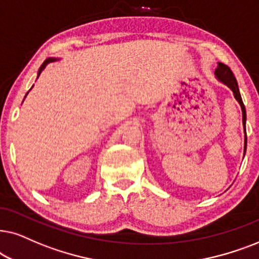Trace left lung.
Instances as JSON below:
<instances>
[{
    "instance_id": "1",
    "label": "left lung",
    "mask_w": 259,
    "mask_h": 259,
    "mask_svg": "<svg viewBox=\"0 0 259 259\" xmlns=\"http://www.w3.org/2000/svg\"><path fill=\"white\" fill-rule=\"evenodd\" d=\"M215 75L219 80H222L224 84L229 86V88L232 90L234 98L237 99L238 103H239L240 106H242V111H243V124L244 127H245V120H246V112H245V106H244V103L242 101V97H240L239 94V89H238V84L236 80V77H234L233 72L231 71V68L227 66V65L223 64V63H218L215 68ZM245 149H246V140H245Z\"/></svg>"
}]
</instances>
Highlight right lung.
Listing matches in <instances>:
<instances>
[{
    "mask_svg": "<svg viewBox=\"0 0 259 259\" xmlns=\"http://www.w3.org/2000/svg\"><path fill=\"white\" fill-rule=\"evenodd\" d=\"M52 61H55V59H53V58H48V59H46V60L44 61V64L41 65V67H40V70H39V75H40L41 72H42L44 68L46 67V65H47V64H50V63H52Z\"/></svg>",
    "mask_w": 259,
    "mask_h": 259,
    "instance_id": "add662e5",
    "label": "right lung"
}]
</instances>
